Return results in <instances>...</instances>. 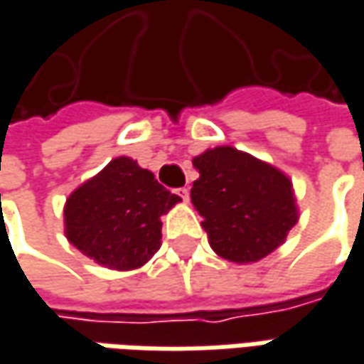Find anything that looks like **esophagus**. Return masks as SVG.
Returning a JSON list of instances; mask_svg holds the SVG:
<instances>
[{"label": "esophagus", "mask_w": 364, "mask_h": 364, "mask_svg": "<svg viewBox=\"0 0 364 364\" xmlns=\"http://www.w3.org/2000/svg\"><path fill=\"white\" fill-rule=\"evenodd\" d=\"M177 195L181 197L185 203L189 201V189H187V187H181V189H177Z\"/></svg>", "instance_id": "34e87169"}]
</instances>
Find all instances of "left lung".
Wrapping results in <instances>:
<instances>
[{
    "mask_svg": "<svg viewBox=\"0 0 364 364\" xmlns=\"http://www.w3.org/2000/svg\"><path fill=\"white\" fill-rule=\"evenodd\" d=\"M193 207L223 259L252 264L286 242L298 221L290 177L262 159L221 144L193 157Z\"/></svg>",
    "mask_w": 364,
    "mask_h": 364,
    "instance_id": "8db88e82",
    "label": "left lung"
}]
</instances>
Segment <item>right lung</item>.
I'll return each mask as SVG.
<instances>
[{
  "mask_svg": "<svg viewBox=\"0 0 364 364\" xmlns=\"http://www.w3.org/2000/svg\"><path fill=\"white\" fill-rule=\"evenodd\" d=\"M181 197L131 157H117L76 187L64 205V232L84 256L108 269H136L161 247V215Z\"/></svg>",
  "mask_w": 364,
  "mask_h": 364,
  "instance_id": "right-lung-1",
  "label": "right lung"
}]
</instances>
